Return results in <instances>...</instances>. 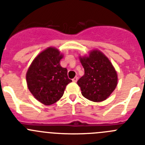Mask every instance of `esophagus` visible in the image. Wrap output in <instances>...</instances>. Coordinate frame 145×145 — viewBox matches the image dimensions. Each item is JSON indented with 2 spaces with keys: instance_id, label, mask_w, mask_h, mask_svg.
<instances>
[{
  "instance_id": "1",
  "label": "esophagus",
  "mask_w": 145,
  "mask_h": 145,
  "mask_svg": "<svg viewBox=\"0 0 145 145\" xmlns=\"http://www.w3.org/2000/svg\"><path fill=\"white\" fill-rule=\"evenodd\" d=\"M72 81H73V82H76L77 81H78V77L75 76V77H74V79H72Z\"/></svg>"
}]
</instances>
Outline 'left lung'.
<instances>
[{
	"instance_id": "left-lung-1",
	"label": "left lung",
	"mask_w": 145,
	"mask_h": 145,
	"mask_svg": "<svg viewBox=\"0 0 145 145\" xmlns=\"http://www.w3.org/2000/svg\"><path fill=\"white\" fill-rule=\"evenodd\" d=\"M84 75L78 80L83 97L90 101H102L107 99L117 85V71L103 53L94 50L89 56L80 57Z\"/></svg>"
}]
</instances>
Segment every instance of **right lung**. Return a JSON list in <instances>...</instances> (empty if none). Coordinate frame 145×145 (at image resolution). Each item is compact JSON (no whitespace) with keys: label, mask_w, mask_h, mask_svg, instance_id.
I'll list each match as a JSON object with an SVG mask.
<instances>
[{"label":"right lung","mask_w":145,"mask_h":145,"mask_svg":"<svg viewBox=\"0 0 145 145\" xmlns=\"http://www.w3.org/2000/svg\"><path fill=\"white\" fill-rule=\"evenodd\" d=\"M62 58L59 50L49 47L35 58L26 73L29 91L45 105H53L60 99L66 86L72 82L68 78L66 68L61 66Z\"/></svg>","instance_id":"1"}]
</instances>
